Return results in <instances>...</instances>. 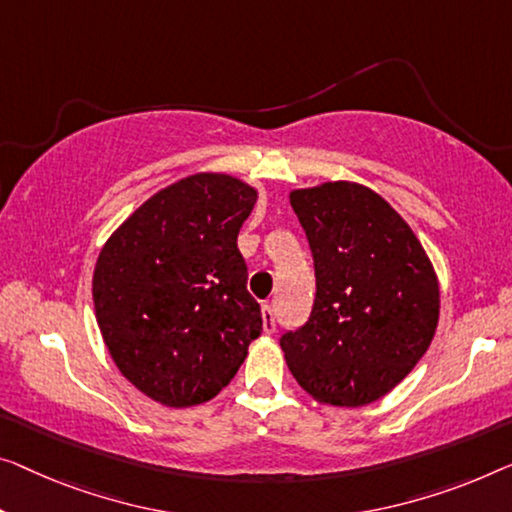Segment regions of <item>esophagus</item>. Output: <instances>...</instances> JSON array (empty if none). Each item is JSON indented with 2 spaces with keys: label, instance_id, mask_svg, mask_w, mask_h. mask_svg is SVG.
<instances>
[{
  "label": "esophagus",
  "instance_id": "1",
  "mask_svg": "<svg viewBox=\"0 0 512 512\" xmlns=\"http://www.w3.org/2000/svg\"><path fill=\"white\" fill-rule=\"evenodd\" d=\"M262 312H264V331L273 333V331H276V312H273V303L264 301Z\"/></svg>",
  "mask_w": 512,
  "mask_h": 512
}]
</instances>
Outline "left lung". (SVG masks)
Returning a JSON list of instances; mask_svg holds the SVG:
<instances>
[{
    "mask_svg": "<svg viewBox=\"0 0 512 512\" xmlns=\"http://www.w3.org/2000/svg\"><path fill=\"white\" fill-rule=\"evenodd\" d=\"M317 292L308 322L280 335L294 379L333 407L379 400L414 370L439 319V282L421 241L370 188L294 190Z\"/></svg>",
    "mask_w": 512,
    "mask_h": 512,
    "instance_id": "left-lung-1",
    "label": "left lung"
}]
</instances>
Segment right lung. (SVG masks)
Instances as JSON below:
<instances>
[{
    "instance_id": "obj_1",
    "label": "right lung",
    "mask_w": 512,
    "mask_h": 512,
    "mask_svg": "<svg viewBox=\"0 0 512 512\" xmlns=\"http://www.w3.org/2000/svg\"><path fill=\"white\" fill-rule=\"evenodd\" d=\"M255 188L193 174L149 197L98 255L94 308L117 368L167 407L207 402L262 333L236 236Z\"/></svg>"
}]
</instances>
